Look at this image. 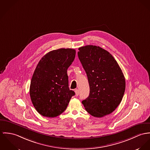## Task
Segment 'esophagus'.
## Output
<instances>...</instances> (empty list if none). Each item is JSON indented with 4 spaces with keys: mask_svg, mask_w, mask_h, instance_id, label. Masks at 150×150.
Returning <instances> with one entry per match:
<instances>
[{
    "mask_svg": "<svg viewBox=\"0 0 150 150\" xmlns=\"http://www.w3.org/2000/svg\"><path fill=\"white\" fill-rule=\"evenodd\" d=\"M75 96H79V91L78 89H75Z\"/></svg>",
    "mask_w": 150,
    "mask_h": 150,
    "instance_id": "1",
    "label": "esophagus"
}]
</instances>
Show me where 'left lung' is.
<instances>
[{
	"label": "left lung",
	"instance_id": "obj_1",
	"mask_svg": "<svg viewBox=\"0 0 150 150\" xmlns=\"http://www.w3.org/2000/svg\"><path fill=\"white\" fill-rule=\"evenodd\" d=\"M78 57L87 76L89 96L82 100L91 116L102 117L112 113L121 102L125 80L121 69L107 50L95 45L79 48Z\"/></svg>",
	"mask_w": 150,
	"mask_h": 150
}]
</instances>
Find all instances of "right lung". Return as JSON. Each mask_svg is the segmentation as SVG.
I'll list each match as a JSON object with an SVG mask.
<instances>
[{"instance_id":"obj_1","label":"right lung","mask_w":150,"mask_h":150,"mask_svg":"<svg viewBox=\"0 0 150 150\" xmlns=\"http://www.w3.org/2000/svg\"><path fill=\"white\" fill-rule=\"evenodd\" d=\"M74 49L50 51L40 60L31 80L30 96L42 116L55 117L66 109L75 92L68 87L67 69L75 57Z\"/></svg>"}]
</instances>
